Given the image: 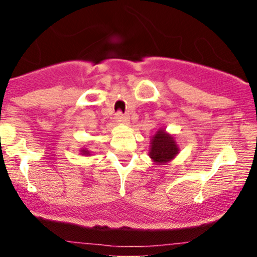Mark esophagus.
<instances>
[{
  "label": "esophagus",
  "mask_w": 257,
  "mask_h": 257,
  "mask_svg": "<svg viewBox=\"0 0 257 257\" xmlns=\"http://www.w3.org/2000/svg\"><path fill=\"white\" fill-rule=\"evenodd\" d=\"M116 120L117 123H119V124H128L129 123V118L126 116H124L122 112H118V113L116 114Z\"/></svg>",
  "instance_id": "esophagus-1"
}]
</instances>
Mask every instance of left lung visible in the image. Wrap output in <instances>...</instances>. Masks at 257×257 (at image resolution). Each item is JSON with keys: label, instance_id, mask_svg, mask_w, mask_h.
<instances>
[{"label": "left lung", "instance_id": "8db88e82", "mask_svg": "<svg viewBox=\"0 0 257 257\" xmlns=\"http://www.w3.org/2000/svg\"><path fill=\"white\" fill-rule=\"evenodd\" d=\"M180 147L176 143L175 137L169 134L166 128H159L151 138L149 156L152 162L157 166L167 164L172 162L179 155Z\"/></svg>", "mask_w": 257, "mask_h": 257}]
</instances>
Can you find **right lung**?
I'll list each match as a JSON object with an SVG mask.
<instances>
[{
	"label": "right lung",
	"mask_w": 257,
	"mask_h": 257,
	"mask_svg": "<svg viewBox=\"0 0 257 257\" xmlns=\"http://www.w3.org/2000/svg\"><path fill=\"white\" fill-rule=\"evenodd\" d=\"M79 153H81L82 156H90V151L87 149H81L79 150Z\"/></svg>",
	"instance_id": "right-lung-1"
}]
</instances>
